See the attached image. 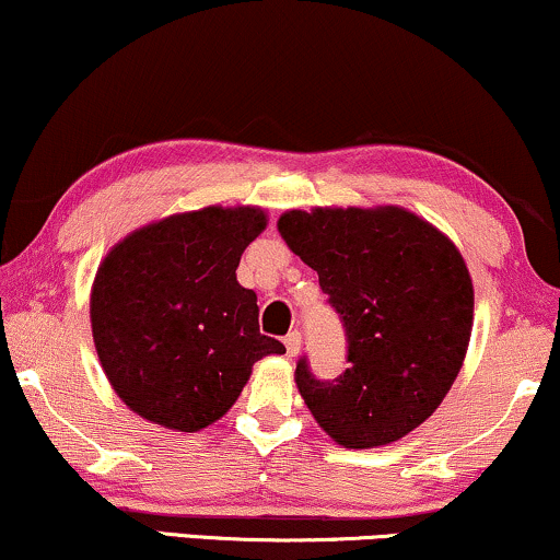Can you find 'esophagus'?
<instances>
[{
  "instance_id": "obj_1",
  "label": "esophagus",
  "mask_w": 560,
  "mask_h": 560,
  "mask_svg": "<svg viewBox=\"0 0 560 560\" xmlns=\"http://www.w3.org/2000/svg\"><path fill=\"white\" fill-rule=\"evenodd\" d=\"M284 346H287L289 357H296V353H300V346H302V332L300 330H289L284 336Z\"/></svg>"
}]
</instances>
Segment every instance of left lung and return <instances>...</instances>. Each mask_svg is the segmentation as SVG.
Here are the masks:
<instances>
[{"label":"left lung","instance_id":"left-lung-1","mask_svg":"<svg viewBox=\"0 0 560 560\" xmlns=\"http://www.w3.org/2000/svg\"><path fill=\"white\" fill-rule=\"evenodd\" d=\"M287 245L341 317L346 362L320 380L307 357L296 387L315 421L351 450L406 436L450 393L472 328V281L442 232L398 207L287 211Z\"/></svg>","mask_w":560,"mask_h":560}]
</instances>
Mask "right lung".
I'll use <instances>...</instances> for the list:
<instances>
[{"mask_svg": "<svg viewBox=\"0 0 560 560\" xmlns=\"http://www.w3.org/2000/svg\"><path fill=\"white\" fill-rule=\"evenodd\" d=\"M260 209L209 207L141 228L97 268L90 317L113 390L141 419L198 431L222 419L253 364L284 343L264 336L240 256Z\"/></svg>", "mask_w": 560, "mask_h": 560, "instance_id": "right-lung-1", "label": "right lung"}]
</instances>
